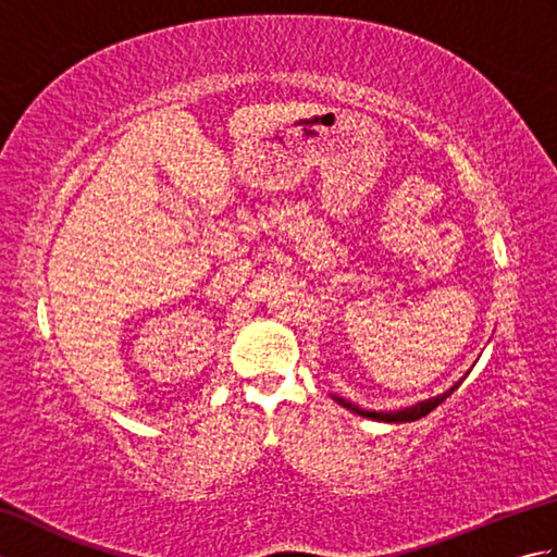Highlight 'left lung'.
Returning a JSON list of instances; mask_svg holds the SVG:
<instances>
[{"mask_svg": "<svg viewBox=\"0 0 557 557\" xmlns=\"http://www.w3.org/2000/svg\"><path fill=\"white\" fill-rule=\"evenodd\" d=\"M461 385V381L459 383H455L453 387L447 389V393H443V395H437V397H433V399H425V401H419V405H413V407H407V409H399V411H366V409H359L357 405H351V401H347V399H342V397H337V395H333V399L337 401V405H342L345 409H349V411H354V413H359V417H366V419H373V421H387V423H401V421H417V419H421V417H425V413H431L437 405H443V401L455 393V389Z\"/></svg>", "mask_w": 557, "mask_h": 557, "instance_id": "obj_1", "label": "left lung"}]
</instances>
